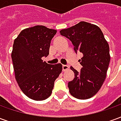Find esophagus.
Wrapping results in <instances>:
<instances>
[{
  "instance_id": "obj_1",
  "label": "esophagus",
  "mask_w": 121,
  "mask_h": 121,
  "mask_svg": "<svg viewBox=\"0 0 121 121\" xmlns=\"http://www.w3.org/2000/svg\"><path fill=\"white\" fill-rule=\"evenodd\" d=\"M62 69H63V71H65L67 70H68L69 69V67L68 65H62Z\"/></svg>"
}]
</instances>
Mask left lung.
Here are the masks:
<instances>
[{
    "label": "left lung",
    "instance_id": "left-lung-1",
    "mask_svg": "<svg viewBox=\"0 0 121 121\" xmlns=\"http://www.w3.org/2000/svg\"><path fill=\"white\" fill-rule=\"evenodd\" d=\"M60 32L72 42L76 52L83 54L80 71L71 67L74 78L68 83L69 92L76 99H89L100 90L106 77L110 61L109 45L99 26L85 21Z\"/></svg>",
    "mask_w": 121,
    "mask_h": 121
}]
</instances>
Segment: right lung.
<instances>
[{
    "label": "right lung",
    "instance_id": "add662e5",
    "mask_svg": "<svg viewBox=\"0 0 121 121\" xmlns=\"http://www.w3.org/2000/svg\"><path fill=\"white\" fill-rule=\"evenodd\" d=\"M57 30L37 25L22 30L14 40L12 59L15 76L21 91L30 99L43 100L50 96L62 65L42 60L49 54L51 40Z\"/></svg>",
    "mask_w": 121,
    "mask_h": 121
}]
</instances>
